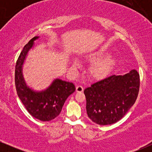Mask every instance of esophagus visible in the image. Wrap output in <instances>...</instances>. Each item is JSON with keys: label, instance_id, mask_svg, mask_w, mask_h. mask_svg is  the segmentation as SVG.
I'll return each instance as SVG.
<instances>
[{"label": "esophagus", "instance_id": "1", "mask_svg": "<svg viewBox=\"0 0 152 152\" xmlns=\"http://www.w3.org/2000/svg\"><path fill=\"white\" fill-rule=\"evenodd\" d=\"M76 92H78V93H81L83 91V88L81 86H77L76 88Z\"/></svg>", "mask_w": 152, "mask_h": 152}]
</instances>
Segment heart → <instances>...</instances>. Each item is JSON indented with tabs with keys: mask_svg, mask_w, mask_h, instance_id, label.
<instances>
[{
	"mask_svg": "<svg viewBox=\"0 0 152 152\" xmlns=\"http://www.w3.org/2000/svg\"><path fill=\"white\" fill-rule=\"evenodd\" d=\"M110 50L100 48L90 52L83 56L85 61L92 64L88 69V76L93 80L99 81L109 76L116 64L114 56L110 54ZM80 64L76 60L73 61V67L77 69Z\"/></svg>",
	"mask_w": 152,
	"mask_h": 152,
	"instance_id": "1",
	"label": "heart"
}]
</instances>
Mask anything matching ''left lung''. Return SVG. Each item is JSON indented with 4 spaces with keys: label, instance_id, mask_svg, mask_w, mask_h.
Segmentation results:
<instances>
[{
    "label": "left lung",
    "instance_id": "1",
    "mask_svg": "<svg viewBox=\"0 0 152 152\" xmlns=\"http://www.w3.org/2000/svg\"><path fill=\"white\" fill-rule=\"evenodd\" d=\"M139 83V74L133 69L124 75H113L85 88L88 116L99 125L118 121L137 100Z\"/></svg>",
    "mask_w": 152,
    "mask_h": 152
}]
</instances>
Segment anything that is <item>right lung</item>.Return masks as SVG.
<instances>
[{
    "instance_id": "add662e5",
    "label": "right lung",
    "mask_w": 152,
    "mask_h": 152,
    "mask_svg": "<svg viewBox=\"0 0 152 152\" xmlns=\"http://www.w3.org/2000/svg\"><path fill=\"white\" fill-rule=\"evenodd\" d=\"M35 36L24 46L16 62L15 83L17 94L28 113L42 121H48L58 116L68 97L76 90L72 82L55 78L46 89L36 91L26 84L23 67L28 52L34 48V42L39 39Z\"/></svg>"
}]
</instances>
